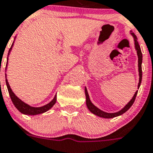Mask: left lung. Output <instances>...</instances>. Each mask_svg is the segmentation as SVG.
<instances>
[{
	"mask_svg": "<svg viewBox=\"0 0 153 153\" xmlns=\"http://www.w3.org/2000/svg\"><path fill=\"white\" fill-rule=\"evenodd\" d=\"M130 33L131 35L132 36L133 38H134V48H135L136 51H137V57H138V72H139V83L138 85H137V88L139 89L140 87V84H141V80H142V68H141V65H142V58H143V56H142V53H141V50H140V47L139 45L138 42H137V38L135 34L132 32V31H130ZM137 90L135 92V93L133 96L132 99L128 102V104L126 105V106L124 107L123 108L120 110V111H117V112L115 113H107L105 112V111H102L99 108H98L97 107L95 106L92 102L90 101V97H89V94L88 92H87V88L85 87V96H86V105H87V108H88L89 111H90L91 113H93V114L96 115L98 117H100L102 118H107V119H109V118H114L116 117L120 116L122 115L123 114H124L125 112H126L128 109L131 107V105H133L134 103V100H135L136 96H137Z\"/></svg>",
	"mask_w": 153,
	"mask_h": 153,
	"instance_id": "1",
	"label": "left lung"
}]
</instances>
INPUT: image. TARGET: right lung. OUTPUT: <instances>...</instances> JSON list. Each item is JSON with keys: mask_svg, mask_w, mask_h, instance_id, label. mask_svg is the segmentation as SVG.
Segmentation results:
<instances>
[{"mask_svg": "<svg viewBox=\"0 0 153 153\" xmlns=\"http://www.w3.org/2000/svg\"><path fill=\"white\" fill-rule=\"evenodd\" d=\"M16 36L15 37V39H16ZM15 39L13 41V44H12V46L11 48H10L9 50V53H8V56H7V66H6V69H7V64H8V57L9 55H10V53L11 51L12 48H13V44H14L15 42ZM5 76H6V84H7V90H8L9 92V94H10V98H11V100L13 102V105H15L16 108L20 111L22 114H25V115H28V116H34V115H37V114H43V113L46 112L48 111V110L51 109L53 106H54V104L56 103V101H57V94L54 96V99L49 102V103L46 104L45 105L42 107H32L30 105H27V103L24 102L23 101L21 100L17 96H16L14 93L13 92L12 90L11 87H10V84H9L8 81H7V74H5Z\"/></svg>", "mask_w": 153, "mask_h": 153, "instance_id": "1", "label": "right lung"}]
</instances>
